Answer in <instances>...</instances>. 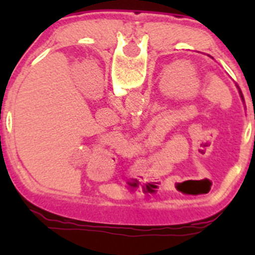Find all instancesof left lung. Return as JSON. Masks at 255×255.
Returning a JSON list of instances; mask_svg holds the SVG:
<instances>
[{
	"label": "left lung",
	"mask_w": 255,
	"mask_h": 255,
	"mask_svg": "<svg viewBox=\"0 0 255 255\" xmlns=\"http://www.w3.org/2000/svg\"><path fill=\"white\" fill-rule=\"evenodd\" d=\"M240 94H242V92H240ZM242 97H243V94H242Z\"/></svg>",
	"instance_id": "left-lung-1"
}]
</instances>
